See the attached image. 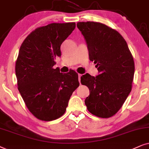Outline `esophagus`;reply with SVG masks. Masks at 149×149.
I'll use <instances>...</instances> for the list:
<instances>
[{"instance_id": "obj_1", "label": "esophagus", "mask_w": 149, "mask_h": 149, "mask_svg": "<svg viewBox=\"0 0 149 149\" xmlns=\"http://www.w3.org/2000/svg\"><path fill=\"white\" fill-rule=\"evenodd\" d=\"M81 76H82V74H80V73H79V74H78V80H79V82H80V78H81Z\"/></svg>"}]
</instances>
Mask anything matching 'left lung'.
<instances>
[{
	"label": "left lung",
	"instance_id": "1",
	"mask_svg": "<svg viewBox=\"0 0 149 149\" xmlns=\"http://www.w3.org/2000/svg\"><path fill=\"white\" fill-rule=\"evenodd\" d=\"M77 26L84 37L89 59L100 74L81 77L90 95L84 101L95 116L109 118L120 110L132 91L135 66L127 43L116 30L100 22H82Z\"/></svg>",
	"mask_w": 149,
	"mask_h": 149
}]
</instances>
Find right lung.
Listing matches in <instances>:
<instances>
[{
  "mask_svg": "<svg viewBox=\"0 0 149 149\" xmlns=\"http://www.w3.org/2000/svg\"><path fill=\"white\" fill-rule=\"evenodd\" d=\"M76 28V23H52L37 28L22 43L15 63L18 91L29 110L39 120L50 121L64 114L78 75L63 74L54 69L61 56V45Z\"/></svg>",
  "mask_w": 149,
  "mask_h": 149,
  "instance_id": "right-lung-1",
  "label": "right lung"
}]
</instances>
